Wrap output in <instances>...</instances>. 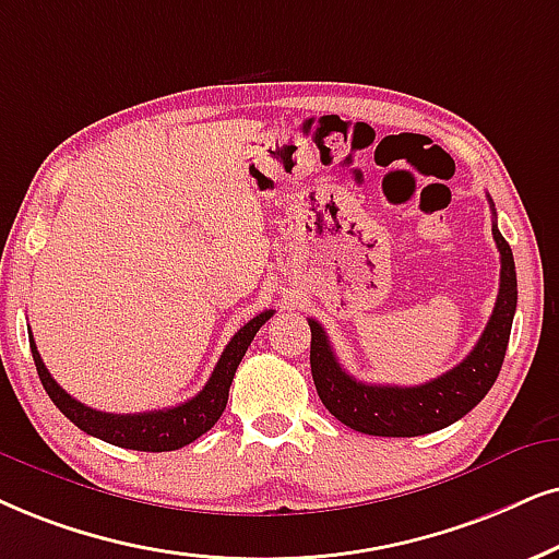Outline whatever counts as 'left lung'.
<instances>
[{"label":"left lung","mask_w":559,"mask_h":559,"mask_svg":"<svg viewBox=\"0 0 559 559\" xmlns=\"http://www.w3.org/2000/svg\"><path fill=\"white\" fill-rule=\"evenodd\" d=\"M492 211H496V206H492ZM492 237H496L500 252V288L490 322H487L477 345L462 364H456L454 369L441 373L438 379L426 381V384L390 386L364 384V381L353 379L337 364L322 324L309 320V330H312V350H309L312 379L322 405L337 420L358 430V433L407 438L447 428L483 402L490 386L496 384L500 366H503L515 314V299H519L513 252L511 245L498 231V224H492Z\"/></svg>","instance_id":"1"}]
</instances>
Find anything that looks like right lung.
<instances>
[{
    "mask_svg": "<svg viewBox=\"0 0 559 559\" xmlns=\"http://www.w3.org/2000/svg\"><path fill=\"white\" fill-rule=\"evenodd\" d=\"M273 317V309H265L258 317H252L245 328H239L231 337L227 348H224L222 358H218L214 373H211L206 386L190 397L188 402L165 409H152V413H133V415H116V413H100V409H92L82 405L80 400H74L72 394H67L56 384V379L48 373L44 358H40L38 348H35L33 335L31 337V350L35 369H38L40 384L56 407L74 423L76 428H82L87 436L100 438L105 443L121 449H136V451H175L193 443L195 438H201L206 430L214 428V423L222 418L224 407L229 400V386L235 379V371L242 356L247 353V345L252 343V337L258 335V330Z\"/></svg>",
    "mask_w": 559,
    "mask_h": 559,
    "instance_id": "obj_1",
    "label": "right lung"
}]
</instances>
